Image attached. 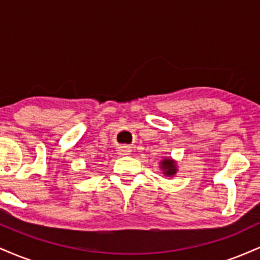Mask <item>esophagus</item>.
Masks as SVG:
<instances>
[{
    "instance_id": "esophagus-1",
    "label": "esophagus",
    "mask_w": 260,
    "mask_h": 260,
    "mask_svg": "<svg viewBox=\"0 0 260 260\" xmlns=\"http://www.w3.org/2000/svg\"><path fill=\"white\" fill-rule=\"evenodd\" d=\"M122 154H128V150H122Z\"/></svg>"
}]
</instances>
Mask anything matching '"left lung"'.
I'll return each mask as SVG.
<instances>
[{
	"instance_id": "8db88e82",
	"label": "left lung",
	"mask_w": 260,
	"mask_h": 260,
	"mask_svg": "<svg viewBox=\"0 0 260 260\" xmlns=\"http://www.w3.org/2000/svg\"><path fill=\"white\" fill-rule=\"evenodd\" d=\"M160 169L162 170V174L165 176H174L177 172V166H176V161H174L171 157H165L160 162Z\"/></svg>"
}]
</instances>
